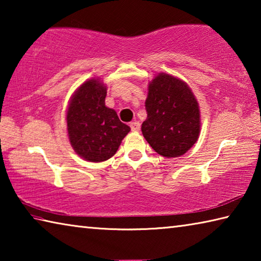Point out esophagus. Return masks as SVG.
<instances>
[{"label":"esophagus","mask_w":261,"mask_h":261,"mask_svg":"<svg viewBox=\"0 0 261 261\" xmlns=\"http://www.w3.org/2000/svg\"><path fill=\"white\" fill-rule=\"evenodd\" d=\"M130 126H131V130L135 131V132H138L140 130V123L139 122H132V123H130Z\"/></svg>","instance_id":"obj_1"}]
</instances>
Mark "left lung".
Listing matches in <instances>:
<instances>
[{"label":"left lung","instance_id":"left-lung-1","mask_svg":"<svg viewBox=\"0 0 261 261\" xmlns=\"http://www.w3.org/2000/svg\"><path fill=\"white\" fill-rule=\"evenodd\" d=\"M145 107L147 118L141 132L158 154L177 158L197 143L201 125L199 105L182 79L158 73L148 84Z\"/></svg>","mask_w":261,"mask_h":261}]
</instances>
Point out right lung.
Returning a JSON list of instances; mask_svg holds the SVG:
<instances>
[{"label": "right lung", "mask_w": 261, "mask_h": 261, "mask_svg": "<svg viewBox=\"0 0 261 261\" xmlns=\"http://www.w3.org/2000/svg\"><path fill=\"white\" fill-rule=\"evenodd\" d=\"M107 86L91 78L79 86L67 109L69 141L79 156L90 162H102L117 152L130 126L122 123L114 109L105 103Z\"/></svg>", "instance_id": "1"}]
</instances>
